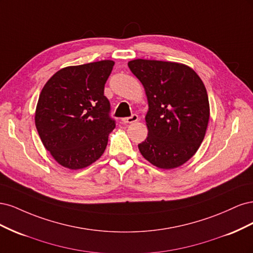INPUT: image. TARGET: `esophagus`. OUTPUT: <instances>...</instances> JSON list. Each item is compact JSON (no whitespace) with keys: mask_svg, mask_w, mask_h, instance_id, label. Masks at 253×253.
<instances>
[{"mask_svg":"<svg viewBox=\"0 0 253 253\" xmlns=\"http://www.w3.org/2000/svg\"><path fill=\"white\" fill-rule=\"evenodd\" d=\"M137 120H138V116H137L136 114H133L131 117L122 118V122H124V124H133V122H136Z\"/></svg>","mask_w":253,"mask_h":253,"instance_id":"esophagus-1","label":"esophagus"}]
</instances>
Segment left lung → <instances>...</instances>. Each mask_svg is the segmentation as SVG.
<instances>
[{
  "label": "left lung",
  "mask_w": 253,
  "mask_h": 253,
  "mask_svg": "<svg viewBox=\"0 0 253 253\" xmlns=\"http://www.w3.org/2000/svg\"><path fill=\"white\" fill-rule=\"evenodd\" d=\"M148 98L147 139L141 155L160 169H174L203 142L210 117L208 94L192 68L176 62L136 59L127 63Z\"/></svg>",
  "instance_id": "left-lung-1"
}]
</instances>
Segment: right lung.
Segmentation results:
<instances>
[{"label":"right lung","mask_w":253,"mask_h":253,"mask_svg":"<svg viewBox=\"0 0 253 253\" xmlns=\"http://www.w3.org/2000/svg\"><path fill=\"white\" fill-rule=\"evenodd\" d=\"M114 64L102 60L64 67L42 88L36 127L45 149L67 169H83L100 158L116 126L104 96Z\"/></svg>","instance_id":"add662e5"}]
</instances>
